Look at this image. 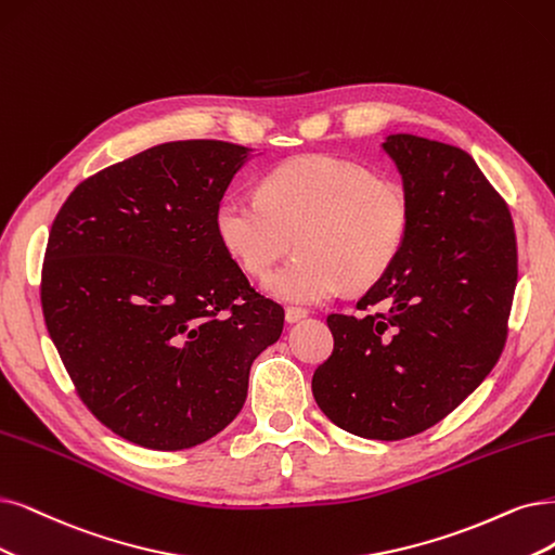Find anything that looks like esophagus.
<instances>
[{
  "label": "esophagus",
  "instance_id": "obj_1",
  "mask_svg": "<svg viewBox=\"0 0 555 555\" xmlns=\"http://www.w3.org/2000/svg\"><path fill=\"white\" fill-rule=\"evenodd\" d=\"M306 315H309V313H306L304 309H295V306H291V309H285V322H288V324H295V322L304 320Z\"/></svg>",
  "mask_w": 555,
  "mask_h": 555
}]
</instances>
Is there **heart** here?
Instances as JSON below:
<instances>
[{
    "mask_svg": "<svg viewBox=\"0 0 555 555\" xmlns=\"http://www.w3.org/2000/svg\"><path fill=\"white\" fill-rule=\"evenodd\" d=\"M215 225L225 251L254 276L270 272L295 240L299 254L262 288L285 304L313 306L345 285L371 288L391 270L412 229V201L398 180L311 155L274 169L260 184V198L225 194Z\"/></svg>",
    "mask_w": 555,
    "mask_h": 555,
    "instance_id": "b5f03b06",
    "label": "heart"
}]
</instances>
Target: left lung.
<instances>
[{
	"label": "left lung",
	"instance_id": "left-lung-1",
	"mask_svg": "<svg viewBox=\"0 0 555 555\" xmlns=\"http://www.w3.org/2000/svg\"><path fill=\"white\" fill-rule=\"evenodd\" d=\"M412 201L396 264L357 309L326 318L334 352L313 375L318 406L363 439L398 441L457 409L496 365L517 288V240L505 201L468 153L388 134Z\"/></svg>",
	"mask_w": 555,
	"mask_h": 555
}]
</instances>
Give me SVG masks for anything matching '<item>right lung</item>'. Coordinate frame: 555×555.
<instances>
[{"label": "right lung", "instance_id": "1", "mask_svg": "<svg viewBox=\"0 0 555 555\" xmlns=\"http://www.w3.org/2000/svg\"><path fill=\"white\" fill-rule=\"evenodd\" d=\"M251 149L169 141L85 180L52 223L40 279L50 338L112 433L151 450L212 439L283 332L217 235Z\"/></svg>", "mask_w": 555, "mask_h": 555}]
</instances>
